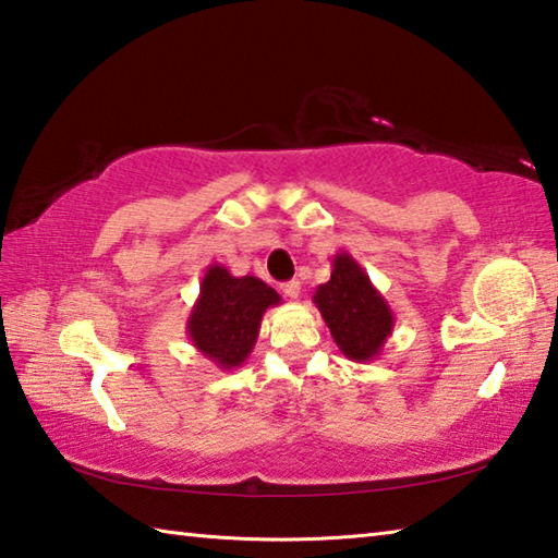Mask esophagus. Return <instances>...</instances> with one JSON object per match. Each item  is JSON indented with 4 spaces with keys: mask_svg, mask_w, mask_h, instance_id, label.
<instances>
[{
    "mask_svg": "<svg viewBox=\"0 0 558 558\" xmlns=\"http://www.w3.org/2000/svg\"><path fill=\"white\" fill-rule=\"evenodd\" d=\"M300 290H302L300 280H288V282H282V292H286V298H290V300H298Z\"/></svg>",
    "mask_w": 558,
    "mask_h": 558,
    "instance_id": "1",
    "label": "esophagus"
}]
</instances>
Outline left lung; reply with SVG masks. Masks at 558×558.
I'll return each mask as SVG.
<instances>
[{
  "label": "left lung",
  "mask_w": 558,
  "mask_h": 558,
  "mask_svg": "<svg viewBox=\"0 0 558 558\" xmlns=\"http://www.w3.org/2000/svg\"><path fill=\"white\" fill-rule=\"evenodd\" d=\"M312 302L343 356L356 363L380 356L392 333L395 314L351 253L341 251L331 258V278L314 290Z\"/></svg>",
  "instance_id": "8db88e82"
}]
</instances>
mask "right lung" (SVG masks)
<instances>
[{"label": "right lung", "instance_id": "1", "mask_svg": "<svg viewBox=\"0 0 558 558\" xmlns=\"http://www.w3.org/2000/svg\"><path fill=\"white\" fill-rule=\"evenodd\" d=\"M276 305L280 295L260 278H236L221 263H211L187 317V337L217 368H239L256 347L263 314Z\"/></svg>", "mask_w": 558, "mask_h": 558}]
</instances>
